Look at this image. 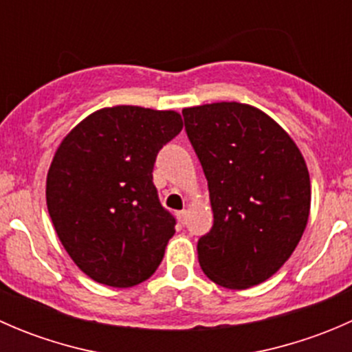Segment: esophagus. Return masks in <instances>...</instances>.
I'll return each mask as SVG.
<instances>
[{
  "label": "esophagus",
  "mask_w": 352,
  "mask_h": 352,
  "mask_svg": "<svg viewBox=\"0 0 352 352\" xmlns=\"http://www.w3.org/2000/svg\"><path fill=\"white\" fill-rule=\"evenodd\" d=\"M177 218H179L180 225H186V219H187V211H186V209H182V211L177 212Z\"/></svg>",
  "instance_id": "obj_1"
}]
</instances>
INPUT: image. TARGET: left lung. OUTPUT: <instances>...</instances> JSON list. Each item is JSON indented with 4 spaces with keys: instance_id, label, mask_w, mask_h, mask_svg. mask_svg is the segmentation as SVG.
Instances as JSON below:
<instances>
[{
    "instance_id": "1",
    "label": "left lung",
    "mask_w": 352,
    "mask_h": 352,
    "mask_svg": "<svg viewBox=\"0 0 352 352\" xmlns=\"http://www.w3.org/2000/svg\"><path fill=\"white\" fill-rule=\"evenodd\" d=\"M208 179L214 221L197 242L199 264L230 289L261 285L281 269L310 214V175L278 122L250 105L218 102L182 110Z\"/></svg>"
}]
</instances>
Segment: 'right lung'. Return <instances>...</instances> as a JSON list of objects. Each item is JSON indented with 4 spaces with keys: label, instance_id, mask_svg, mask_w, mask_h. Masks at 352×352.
<instances>
[{
    "label": "right lung",
    "instance_id": "1",
    "mask_svg": "<svg viewBox=\"0 0 352 352\" xmlns=\"http://www.w3.org/2000/svg\"><path fill=\"white\" fill-rule=\"evenodd\" d=\"M182 131L173 110L102 109L63 140L47 173L49 216L94 281L131 287L158 269L175 218L153 184L156 155Z\"/></svg>",
    "mask_w": 352,
    "mask_h": 352
}]
</instances>
